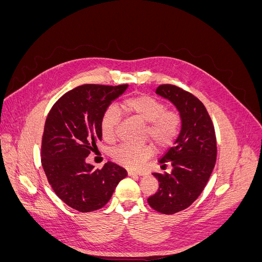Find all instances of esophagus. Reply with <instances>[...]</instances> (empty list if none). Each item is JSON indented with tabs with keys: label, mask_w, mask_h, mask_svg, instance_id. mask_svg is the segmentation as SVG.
Listing matches in <instances>:
<instances>
[{
	"label": "esophagus",
	"mask_w": 262,
	"mask_h": 262,
	"mask_svg": "<svg viewBox=\"0 0 262 262\" xmlns=\"http://www.w3.org/2000/svg\"><path fill=\"white\" fill-rule=\"evenodd\" d=\"M128 175L129 176H144V172L143 171H133V170H128Z\"/></svg>",
	"instance_id": "1"
}]
</instances>
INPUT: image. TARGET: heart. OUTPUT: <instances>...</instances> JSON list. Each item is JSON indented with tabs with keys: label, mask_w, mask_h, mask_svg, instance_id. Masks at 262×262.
I'll list each match as a JSON object with an SVG mask.
<instances>
[{
	"label": "heart",
	"mask_w": 262,
	"mask_h": 262,
	"mask_svg": "<svg viewBox=\"0 0 262 262\" xmlns=\"http://www.w3.org/2000/svg\"><path fill=\"white\" fill-rule=\"evenodd\" d=\"M124 112L145 122L144 138L149 139L158 148L169 147L180 132L181 117L176 110H167L164 102L147 94H137L121 102ZM118 110L107 108L100 118V133L107 142H114L119 122ZM154 148L146 144L142 146L120 145L113 150V160L129 168H138L153 155Z\"/></svg>",
	"instance_id": "heart-1"
}]
</instances>
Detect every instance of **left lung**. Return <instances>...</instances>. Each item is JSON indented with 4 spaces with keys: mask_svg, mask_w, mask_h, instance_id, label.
<instances>
[{
    "mask_svg": "<svg viewBox=\"0 0 262 262\" xmlns=\"http://www.w3.org/2000/svg\"><path fill=\"white\" fill-rule=\"evenodd\" d=\"M156 94L176 106L181 130L160 160L163 169L172 166L171 172H153L160 188L147 202L157 212L173 214L190 207L203 191L216 162V138L207 108L194 95L170 84L158 86Z\"/></svg>",
    "mask_w": 262,
    "mask_h": 262,
    "instance_id": "1",
    "label": "left lung"
}]
</instances>
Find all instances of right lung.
Instances as JSON below:
<instances>
[{
    "instance_id": "add662e5",
    "label": "right lung",
    "mask_w": 262,
    "mask_h": 262,
    "mask_svg": "<svg viewBox=\"0 0 262 262\" xmlns=\"http://www.w3.org/2000/svg\"><path fill=\"white\" fill-rule=\"evenodd\" d=\"M128 85L85 84L66 93L46 119L41 164L53 191L80 212L107 204L126 170L113 162L101 169L86 164V157L101 141L100 118Z\"/></svg>"
}]
</instances>
